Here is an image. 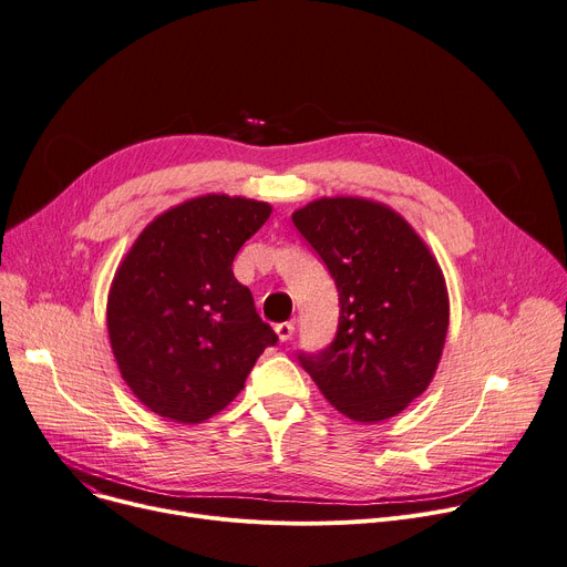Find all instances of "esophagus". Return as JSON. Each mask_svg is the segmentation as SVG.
<instances>
[{
    "instance_id": "1",
    "label": "esophagus",
    "mask_w": 567,
    "mask_h": 567,
    "mask_svg": "<svg viewBox=\"0 0 567 567\" xmlns=\"http://www.w3.org/2000/svg\"><path fill=\"white\" fill-rule=\"evenodd\" d=\"M276 334L280 341H289L293 337V323L291 321H285V323H278L276 326Z\"/></svg>"
}]
</instances>
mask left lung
Wrapping results in <instances>:
<instances>
[{
	"label": "left lung",
	"mask_w": 567,
	"mask_h": 567,
	"mask_svg": "<svg viewBox=\"0 0 567 567\" xmlns=\"http://www.w3.org/2000/svg\"><path fill=\"white\" fill-rule=\"evenodd\" d=\"M339 291V328L319 352H298L326 400L357 423L391 419L432 382L450 302L439 262L398 213L337 196L291 215Z\"/></svg>",
	"instance_id": "obj_1"
}]
</instances>
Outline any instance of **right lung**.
<instances>
[{
    "label": "right lung",
    "instance_id": "add662e5",
    "mask_svg": "<svg viewBox=\"0 0 567 567\" xmlns=\"http://www.w3.org/2000/svg\"><path fill=\"white\" fill-rule=\"evenodd\" d=\"M271 205L208 194L153 219L120 265L109 334L120 373L158 416L203 423L228 406L278 334L233 260Z\"/></svg>",
    "mask_w": 567,
    "mask_h": 567
}]
</instances>
